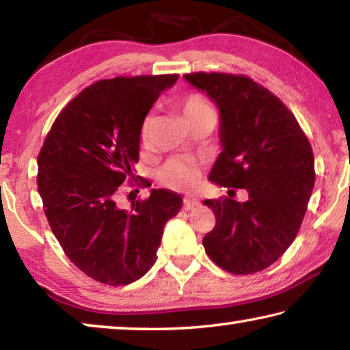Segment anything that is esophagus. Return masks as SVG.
Segmentation results:
<instances>
[{
	"label": "esophagus",
	"mask_w": 350,
	"mask_h": 350,
	"mask_svg": "<svg viewBox=\"0 0 350 350\" xmlns=\"http://www.w3.org/2000/svg\"><path fill=\"white\" fill-rule=\"evenodd\" d=\"M199 204H200V200L198 198H194V196H185V198H183V206H185L187 210L193 208V206H198Z\"/></svg>",
	"instance_id": "obj_1"
}]
</instances>
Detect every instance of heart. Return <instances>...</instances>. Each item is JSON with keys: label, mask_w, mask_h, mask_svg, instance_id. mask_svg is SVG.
Masks as SVG:
<instances>
[{"label": "heart", "mask_w": 350, "mask_h": 350, "mask_svg": "<svg viewBox=\"0 0 350 350\" xmlns=\"http://www.w3.org/2000/svg\"><path fill=\"white\" fill-rule=\"evenodd\" d=\"M177 106H179V109L183 117H185V120L188 122V125L198 122L199 118H202L205 116L215 114L210 103L206 102L200 94L196 92H189L185 94V96H182L179 98V102H177ZM151 125L152 116L150 114L144 118V122H142L140 137L144 142H148V139H150ZM199 174L200 170L196 163L189 161V159L179 156L168 159V161L157 170L159 182H161L163 187L177 189V191H185V189L193 188L194 183L199 179Z\"/></svg>", "instance_id": "obj_1"}]
</instances>
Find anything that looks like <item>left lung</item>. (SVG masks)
<instances>
[{"label": "left lung", "instance_id": "1", "mask_svg": "<svg viewBox=\"0 0 350 350\" xmlns=\"http://www.w3.org/2000/svg\"><path fill=\"white\" fill-rule=\"evenodd\" d=\"M185 80L221 112L224 150L210 180L248 193L245 202L204 200L216 216L205 252L230 273H256L282 256L303 224L315 185L312 146L287 106L250 77L193 72Z\"/></svg>", "mask_w": 350, "mask_h": 350}]
</instances>
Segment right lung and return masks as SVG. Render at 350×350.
Here are the masks:
<instances>
[{"label":"right lung","instance_id":"obj_1","mask_svg":"<svg viewBox=\"0 0 350 350\" xmlns=\"http://www.w3.org/2000/svg\"><path fill=\"white\" fill-rule=\"evenodd\" d=\"M177 79L92 83L62 109L40 150L37 185L52 233L75 267L102 284L140 280L156 262L165 224L182 208L179 194L163 188L131 210L117 205L120 185L135 180L142 122Z\"/></svg>","mask_w":350,"mask_h":350}]
</instances>
